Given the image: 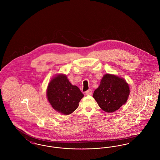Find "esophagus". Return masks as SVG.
<instances>
[{
    "instance_id": "1",
    "label": "esophagus",
    "mask_w": 160,
    "mask_h": 160,
    "mask_svg": "<svg viewBox=\"0 0 160 160\" xmlns=\"http://www.w3.org/2000/svg\"><path fill=\"white\" fill-rule=\"evenodd\" d=\"M85 93L86 95H92V91L91 89H89V90L86 91Z\"/></svg>"
}]
</instances>
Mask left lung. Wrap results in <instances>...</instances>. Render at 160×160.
I'll return each instance as SVG.
<instances>
[{
    "mask_svg": "<svg viewBox=\"0 0 160 160\" xmlns=\"http://www.w3.org/2000/svg\"><path fill=\"white\" fill-rule=\"evenodd\" d=\"M129 94V86L124 79L107 74L102 77L93 97L102 110L112 113L127 102Z\"/></svg>",
    "mask_w": 160,
    "mask_h": 160,
    "instance_id": "obj_1",
    "label": "left lung"
}]
</instances>
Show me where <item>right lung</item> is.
Segmentation results:
<instances>
[{
    "mask_svg": "<svg viewBox=\"0 0 160 160\" xmlns=\"http://www.w3.org/2000/svg\"><path fill=\"white\" fill-rule=\"evenodd\" d=\"M47 96L55 110L68 115L76 110L84 95L77 86L71 84L67 76L60 74L48 84Z\"/></svg>",
    "mask_w": 160,
    "mask_h": 160,
    "instance_id": "right-lung-1",
    "label": "right lung"
}]
</instances>
